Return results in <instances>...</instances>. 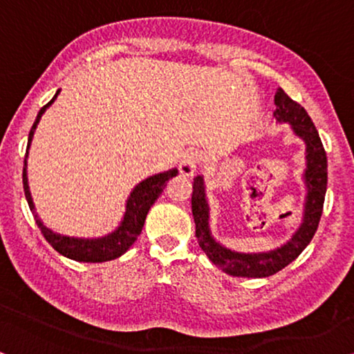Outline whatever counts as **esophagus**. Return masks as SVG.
Instances as JSON below:
<instances>
[{"label":"esophagus","mask_w":354,"mask_h":354,"mask_svg":"<svg viewBox=\"0 0 354 354\" xmlns=\"http://www.w3.org/2000/svg\"><path fill=\"white\" fill-rule=\"evenodd\" d=\"M201 162H202V153L197 152V150H191V152L183 155L181 163H180V171L185 174V176H191V174H194Z\"/></svg>","instance_id":"obj_1"}]
</instances>
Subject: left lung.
Here are the masks:
<instances>
[{
	"label": "left lung",
	"mask_w": 354,
	"mask_h": 354,
	"mask_svg": "<svg viewBox=\"0 0 354 354\" xmlns=\"http://www.w3.org/2000/svg\"><path fill=\"white\" fill-rule=\"evenodd\" d=\"M275 105L277 110L273 111V116L277 118V121L290 122L293 126L295 133L306 142V160H308V168L304 173L306 186H308L304 218L303 225L293 234L291 241L275 251L259 254H241L223 248L210 236L209 205L205 201L204 181L201 176H197L192 183L191 204L197 243L216 267L233 277L262 279V277H270L280 272L304 251L317 232L320 216H322L325 191H327V153H325L322 140L304 108L298 102L291 100L283 88L277 91Z\"/></svg>",
	"instance_id": "1"
}]
</instances>
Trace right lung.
Wrapping results in <instances>:
<instances>
[{
    "instance_id": "right-lung-1",
    "label": "right lung",
    "mask_w": 354,
    "mask_h": 354,
    "mask_svg": "<svg viewBox=\"0 0 354 354\" xmlns=\"http://www.w3.org/2000/svg\"><path fill=\"white\" fill-rule=\"evenodd\" d=\"M59 91L56 92V95L51 98V100L46 103L45 106L40 108L39 115H37V120L32 126L29 133V144L32 140V136H34V131L39 124L41 115L48 108L51 103L55 102V98L58 97ZM29 150V147H27ZM26 150V155H27ZM26 163V162H24ZM178 169H168V171L155 174V176H150L147 180L139 183L138 186L134 187V191L131 192V197L128 201V205H126V215L124 220L121 221L120 228L116 232H113L108 236L98 238V239H79V238H69V236H61V234H56L51 232V230L44 226V223L37 218L35 221L39 225L41 234L48 241L51 246H53L55 251L63 254L64 257L73 259V261L79 262H106L111 261V259L120 257L121 254H124L131 248L138 236L142 232V226L145 223V216H147V212L150 207L153 205V202L158 199V196L162 194L165 186H167V181L169 178L176 176ZM22 183H24V194H26L27 204H29L32 214L34 212V202H32L30 192H29V185H27V174L26 168L22 171Z\"/></svg>"
}]
</instances>
